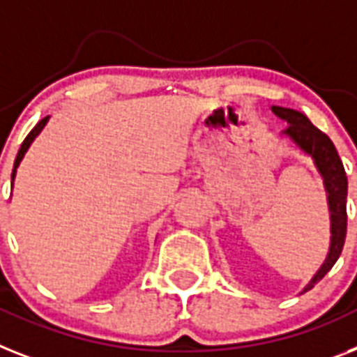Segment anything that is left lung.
I'll return each instance as SVG.
<instances>
[{
  "label": "left lung",
  "instance_id": "obj_1",
  "mask_svg": "<svg viewBox=\"0 0 357 357\" xmlns=\"http://www.w3.org/2000/svg\"><path fill=\"white\" fill-rule=\"evenodd\" d=\"M272 113L278 119L284 120L288 128L281 132L287 137L294 146L303 151L306 157L314 160L317 173L323 178V188L326 193V202H328V213H331V246L326 259L323 261L316 275L310 279V282L303 288L301 294L312 290L316 282L325 278L331 272L335 261L340 259L341 250L344 244V235H347V190H349V181L344 173L343 162L335 151L334 144L325 132L306 119V114L299 113L296 109L281 107V105H272Z\"/></svg>",
  "mask_w": 357,
  "mask_h": 357
}]
</instances>
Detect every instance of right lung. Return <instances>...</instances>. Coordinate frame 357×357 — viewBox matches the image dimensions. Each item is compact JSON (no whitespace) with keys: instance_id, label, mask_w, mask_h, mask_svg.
Here are the masks:
<instances>
[{"instance_id":"add662e5","label":"right lung","mask_w":357,"mask_h":357,"mask_svg":"<svg viewBox=\"0 0 357 357\" xmlns=\"http://www.w3.org/2000/svg\"><path fill=\"white\" fill-rule=\"evenodd\" d=\"M49 119H51V116H45V119H43V120H40V122L36 123V128L32 129V131L29 132V135H26V138H25V140H23L22 147H20V151H17V155H16V160H14V169H13V184H14V176H16V169H17V166H20V162L23 160V157H25V153L29 151V147H31V144L34 142V140H36V137H38V135H40V132H41V129L45 128V126H47V122H49Z\"/></svg>"}]
</instances>
